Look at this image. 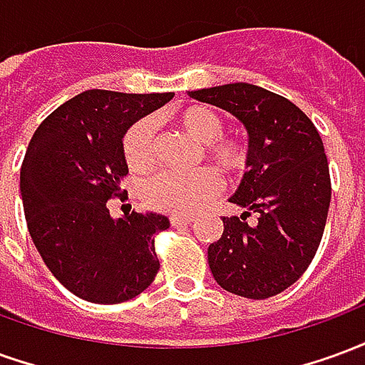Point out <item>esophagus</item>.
Returning a JSON list of instances; mask_svg holds the SVG:
<instances>
[{
	"label": "esophagus",
	"mask_w": 365,
	"mask_h": 365,
	"mask_svg": "<svg viewBox=\"0 0 365 365\" xmlns=\"http://www.w3.org/2000/svg\"><path fill=\"white\" fill-rule=\"evenodd\" d=\"M170 222L174 227H180V225H191L193 222V217H187V215H172L170 217Z\"/></svg>",
	"instance_id": "esophagus-1"
}]
</instances>
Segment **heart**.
Instances as JSON below:
<instances>
[{
	"mask_svg": "<svg viewBox=\"0 0 365 365\" xmlns=\"http://www.w3.org/2000/svg\"><path fill=\"white\" fill-rule=\"evenodd\" d=\"M182 125L193 138L207 144V154L225 172H237L245 166V146L237 140L219 138L225 130L222 119L209 107L193 105L180 115ZM154 125L150 119H143L128 128L123 138L125 160L133 170H146L154 160ZM221 187L219 175L209 168L191 172L166 170L154 175L144 187V199L154 209L166 213H190L203 205L215 191Z\"/></svg>",
	"mask_w": 365,
	"mask_h": 365,
	"instance_id": "heart-1",
	"label": "heart"
}]
</instances>
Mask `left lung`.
<instances>
[{"label": "left lung", "instance_id": "1", "mask_svg": "<svg viewBox=\"0 0 365 365\" xmlns=\"http://www.w3.org/2000/svg\"><path fill=\"white\" fill-rule=\"evenodd\" d=\"M187 96L229 111L248 133L246 172L229 199L245 213L222 219V237L207 250L211 274L235 295L274 297L309 268L324 232L330 174L321 135L297 105L252 83ZM250 210L256 225L245 222Z\"/></svg>", "mask_w": 365, "mask_h": 365}]
</instances>
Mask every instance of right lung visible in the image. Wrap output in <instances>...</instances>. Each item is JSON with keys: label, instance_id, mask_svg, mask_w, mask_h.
Returning <instances> with one entry per match:
<instances>
[{"label": "right lung", "instance_id": "obj_1", "mask_svg": "<svg viewBox=\"0 0 365 365\" xmlns=\"http://www.w3.org/2000/svg\"><path fill=\"white\" fill-rule=\"evenodd\" d=\"M174 97L88 90L38 125L21 166L29 235L68 291L113 305L140 295L158 274L152 237L170 227L160 213L113 219L127 175L123 138L136 120Z\"/></svg>", "mask_w": 365, "mask_h": 365}]
</instances>
